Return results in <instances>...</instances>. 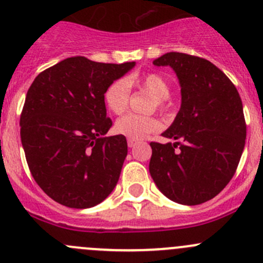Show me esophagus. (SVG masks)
<instances>
[{
    "label": "esophagus",
    "mask_w": 263,
    "mask_h": 263,
    "mask_svg": "<svg viewBox=\"0 0 263 263\" xmlns=\"http://www.w3.org/2000/svg\"><path fill=\"white\" fill-rule=\"evenodd\" d=\"M137 143H138V140H135V139H130V138H129V139H128V145H129V147H134V145L135 144H137Z\"/></svg>",
    "instance_id": "obj_1"
}]
</instances>
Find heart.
Listing matches in <instances>:
<instances>
[{
  "instance_id": "b5f03b06",
  "label": "heart",
  "mask_w": 263,
  "mask_h": 263,
  "mask_svg": "<svg viewBox=\"0 0 263 263\" xmlns=\"http://www.w3.org/2000/svg\"><path fill=\"white\" fill-rule=\"evenodd\" d=\"M129 85H135L137 88L147 90L155 97V106L160 110L165 111L167 108L166 98L170 96V85L168 82L158 72H147L138 78L132 79H118L111 83L105 92V102L111 112L120 115L128 108L130 100V88ZM160 129V121L153 116H140L135 114H128L119 119L115 124V130L118 134L128 137L130 139H142L151 133Z\"/></svg>"
}]
</instances>
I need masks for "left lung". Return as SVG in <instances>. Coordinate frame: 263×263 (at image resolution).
<instances>
[{
  "mask_svg": "<svg viewBox=\"0 0 263 263\" xmlns=\"http://www.w3.org/2000/svg\"><path fill=\"white\" fill-rule=\"evenodd\" d=\"M153 65L175 71L181 106L162 133L176 142L151 143L149 174L168 199L185 206L201 204L228 185L240 161L247 134L240 96L209 60L168 52Z\"/></svg>",
  "mask_w": 263,
  "mask_h": 263,
  "instance_id": "8db88e82",
  "label": "left lung"
}]
</instances>
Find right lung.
I'll return each mask as SVG.
<instances>
[{
    "mask_svg": "<svg viewBox=\"0 0 263 263\" xmlns=\"http://www.w3.org/2000/svg\"><path fill=\"white\" fill-rule=\"evenodd\" d=\"M134 66L69 57L30 85L20 116L22 144L33 178L57 203L89 209L118 184L128 143L121 134L105 137L112 125L105 92Z\"/></svg>",
    "mask_w": 263,
    "mask_h": 263,
    "instance_id": "1",
    "label": "right lung"
}]
</instances>
